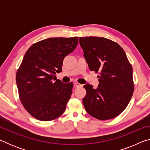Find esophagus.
<instances>
[{
    "mask_svg": "<svg viewBox=\"0 0 150 150\" xmlns=\"http://www.w3.org/2000/svg\"><path fill=\"white\" fill-rule=\"evenodd\" d=\"M74 85H75V86L76 87H82V85L80 84V83H77V82H75L74 83Z\"/></svg>",
    "mask_w": 150,
    "mask_h": 150,
    "instance_id": "1",
    "label": "esophagus"
}]
</instances>
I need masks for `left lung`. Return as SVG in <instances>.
Wrapping results in <instances>:
<instances>
[{"mask_svg": "<svg viewBox=\"0 0 150 150\" xmlns=\"http://www.w3.org/2000/svg\"><path fill=\"white\" fill-rule=\"evenodd\" d=\"M83 56L91 71L99 73V84L94 88L86 84L83 103L86 111L100 120L116 117L124 110L134 87L132 67L117 43L99 37L79 38Z\"/></svg>", "mask_w": 150, "mask_h": 150, "instance_id": "8db88e82", "label": "left lung"}]
</instances>
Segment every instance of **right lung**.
<instances>
[{
	"label": "right lung",
	"instance_id": "right-lung-1",
	"mask_svg": "<svg viewBox=\"0 0 150 150\" xmlns=\"http://www.w3.org/2000/svg\"><path fill=\"white\" fill-rule=\"evenodd\" d=\"M77 44L78 37L50 38L27 50L16 81L20 101L33 117L50 121L64 112L73 83H63L55 75L62 71L65 57Z\"/></svg>",
	"mask_w": 150,
	"mask_h": 150
}]
</instances>
